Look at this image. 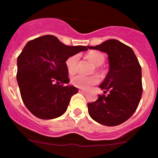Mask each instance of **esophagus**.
I'll return each instance as SVG.
<instances>
[{"mask_svg": "<svg viewBox=\"0 0 158 158\" xmlns=\"http://www.w3.org/2000/svg\"><path fill=\"white\" fill-rule=\"evenodd\" d=\"M79 92H82V93H85L86 92V91L84 90V89H79Z\"/></svg>", "mask_w": 158, "mask_h": 158, "instance_id": "obj_1", "label": "esophagus"}]
</instances>
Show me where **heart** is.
<instances>
[{
  "mask_svg": "<svg viewBox=\"0 0 158 158\" xmlns=\"http://www.w3.org/2000/svg\"><path fill=\"white\" fill-rule=\"evenodd\" d=\"M88 58L94 64L97 66V68L99 69V66H101L105 61L104 54L97 51H92L89 52L87 55ZM79 57L78 55H73L69 57L66 61V68L70 74L76 73L78 69V63H79ZM71 82L73 85L80 89H89L92 85H96L99 82V77L97 75L92 76H84L82 74H78L72 77Z\"/></svg>",
  "mask_w": 158,
  "mask_h": 158,
  "instance_id": "heart-1",
  "label": "heart"
}]
</instances>
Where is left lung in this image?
Here are the masks:
<instances>
[{
	"label": "left lung",
	"mask_w": 158,
	"mask_h": 158,
	"mask_svg": "<svg viewBox=\"0 0 158 158\" xmlns=\"http://www.w3.org/2000/svg\"><path fill=\"white\" fill-rule=\"evenodd\" d=\"M108 54L109 71L99 85L104 93L88 104L90 117L101 125L116 126L135 113L142 95L141 67L133 49L117 40L88 47Z\"/></svg>",
	"instance_id": "8db88e82"
}]
</instances>
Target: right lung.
Instances as JSON below:
<instances>
[{
	"mask_svg": "<svg viewBox=\"0 0 158 158\" xmlns=\"http://www.w3.org/2000/svg\"><path fill=\"white\" fill-rule=\"evenodd\" d=\"M88 49L70 47L52 35L29 41L17 57V80L25 106L36 117L52 119L66 112L78 89L68 85V58Z\"/></svg>",
	"mask_w": 158,
	"mask_h": 158,
	"instance_id": "1",
	"label": "right lung"
}]
</instances>
